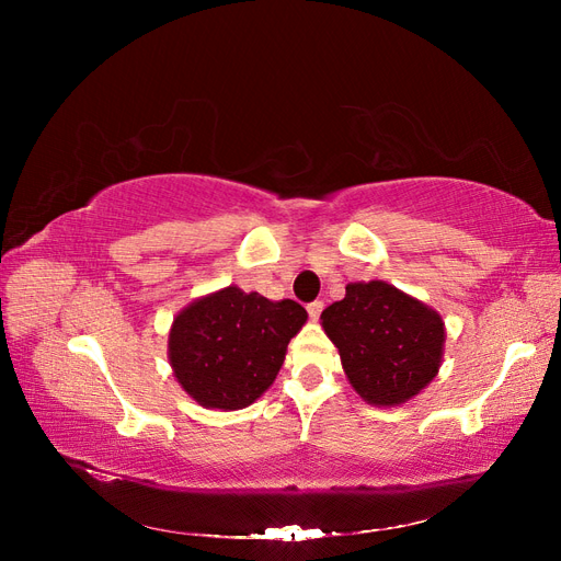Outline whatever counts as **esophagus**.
<instances>
[{
	"instance_id": "1",
	"label": "esophagus",
	"mask_w": 561,
	"mask_h": 561,
	"mask_svg": "<svg viewBox=\"0 0 561 561\" xmlns=\"http://www.w3.org/2000/svg\"><path fill=\"white\" fill-rule=\"evenodd\" d=\"M307 311H309V316H311V320H318V316H320V311H322V301H311L309 307H307Z\"/></svg>"
}]
</instances>
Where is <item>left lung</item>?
Segmentation results:
<instances>
[{"label": "left lung", "instance_id": "1", "mask_svg": "<svg viewBox=\"0 0 561 561\" xmlns=\"http://www.w3.org/2000/svg\"><path fill=\"white\" fill-rule=\"evenodd\" d=\"M351 386L379 407L402 404L435 377L445 353L443 316L383 280L348 283L322 311Z\"/></svg>", "mask_w": 561, "mask_h": 561}]
</instances>
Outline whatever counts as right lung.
Listing matches in <instances>:
<instances>
[{
	"instance_id": "right-lung-1",
	"label": "right lung",
	"mask_w": 561,
	"mask_h": 561,
	"mask_svg": "<svg viewBox=\"0 0 561 561\" xmlns=\"http://www.w3.org/2000/svg\"><path fill=\"white\" fill-rule=\"evenodd\" d=\"M307 318L293 299L271 301L229 285L175 316L168 360L201 407L243 410L274 383L287 344Z\"/></svg>"
}]
</instances>
